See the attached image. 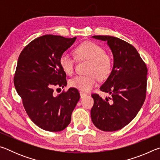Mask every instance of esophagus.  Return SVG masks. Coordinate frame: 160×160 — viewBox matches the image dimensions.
Instances as JSON below:
<instances>
[{
    "label": "esophagus",
    "instance_id": "34e87169",
    "mask_svg": "<svg viewBox=\"0 0 160 160\" xmlns=\"http://www.w3.org/2000/svg\"><path fill=\"white\" fill-rule=\"evenodd\" d=\"M80 98H83V97L87 96V94L82 92H80Z\"/></svg>",
    "mask_w": 160,
    "mask_h": 160
}]
</instances>
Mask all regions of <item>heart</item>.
<instances>
[{
	"label": "heart",
	"mask_w": 160,
	"mask_h": 160,
	"mask_svg": "<svg viewBox=\"0 0 160 160\" xmlns=\"http://www.w3.org/2000/svg\"><path fill=\"white\" fill-rule=\"evenodd\" d=\"M74 52L78 60H88L90 63L87 70L89 74L78 75L70 80L69 85L71 88L88 92L97 85L98 78L104 80L109 76L113 69V59L101 46L93 42H85L78 45ZM59 64L65 73L68 75L73 73L75 59L68 53L61 54Z\"/></svg>",
	"instance_id": "1"
}]
</instances>
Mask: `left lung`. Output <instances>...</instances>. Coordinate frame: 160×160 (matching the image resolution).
<instances>
[{
  "instance_id": "obj_1",
  "label": "left lung",
  "mask_w": 160,
  "mask_h": 160,
  "mask_svg": "<svg viewBox=\"0 0 160 160\" xmlns=\"http://www.w3.org/2000/svg\"><path fill=\"white\" fill-rule=\"evenodd\" d=\"M107 42L113 56L112 71L100 90L111 94L103 99L92 94V121L103 131L123 128L141 109L146 97L148 68L133 46L112 36H93Z\"/></svg>"
}]
</instances>
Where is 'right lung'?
Wrapping results in <instances>:
<instances>
[{
  "label": "right lung",
  "instance_id": "obj_1",
  "mask_svg": "<svg viewBox=\"0 0 160 160\" xmlns=\"http://www.w3.org/2000/svg\"><path fill=\"white\" fill-rule=\"evenodd\" d=\"M76 37L47 34L36 38L19 56L14 85L31 120L47 131L64 130L80 99L77 89L71 88L54 96L53 88L67 85L66 74L59 58Z\"/></svg>",
  "mask_w": 160,
  "mask_h": 160
}]
</instances>
